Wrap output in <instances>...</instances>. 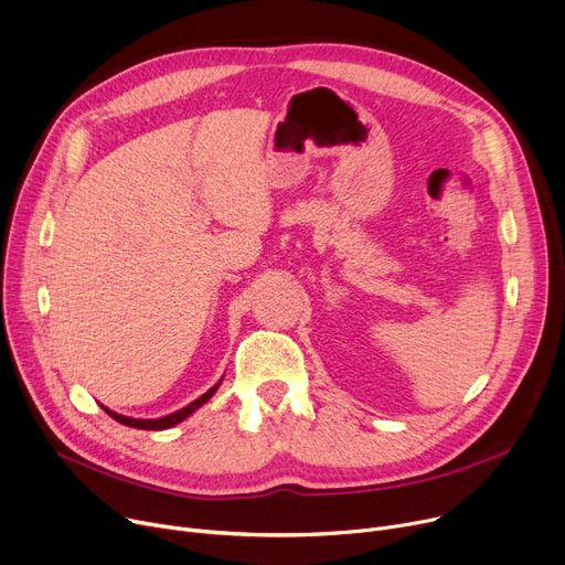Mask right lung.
Returning <instances> with one entry per match:
<instances>
[{
	"mask_svg": "<svg viewBox=\"0 0 565 565\" xmlns=\"http://www.w3.org/2000/svg\"><path fill=\"white\" fill-rule=\"evenodd\" d=\"M217 386L220 384H215L211 391H206L200 399H195V402H191L188 404L185 408H181V411H177V413H172V416H166V418H159V420H136V418H127V416H118V413H113V411H108V408H104L108 416L113 418V420H118L120 425H127V427H134V429H152V431H159V429H168V427H174V425H179L181 420H185L188 416H191L193 411H198L202 404H206L211 397H213V393L217 391Z\"/></svg>",
	"mask_w": 565,
	"mask_h": 565,
	"instance_id": "1",
	"label": "right lung"
}]
</instances>
